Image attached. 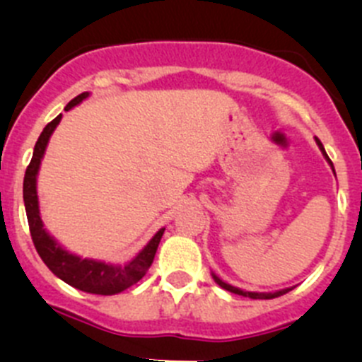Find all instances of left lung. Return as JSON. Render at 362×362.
<instances>
[{
	"label": "left lung",
	"instance_id": "left-lung-1",
	"mask_svg": "<svg viewBox=\"0 0 362 362\" xmlns=\"http://www.w3.org/2000/svg\"><path fill=\"white\" fill-rule=\"evenodd\" d=\"M317 143H318V146H320L322 153H324V156H325V159H327V160H329V164H331V166H332L331 159H329V156H327V153H325V150H324V145H322V143H320V139H317ZM332 171H334V168H332ZM212 276H214V281H216L217 285L221 286V288L228 290V292H231V293H237V296H244V297H249V299H274V297H279V296H283V293H286V292H290V290H293V288H285V290H279V292H274V293H256V292H244V290H240V288H235V286H231V285H228V283H224L223 279H219V278H217L216 274H212Z\"/></svg>",
	"mask_w": 362,
	"mask_h": 362
}]
</instances>
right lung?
Listing matches in <instances>:
<instances>
[{
	"instance_id": "right-lung-1",
	"label": "right lung",
	"mask_w": 362,
	"mask_h": 362,
	"mask_svg": "<svg viewBox=\"0 0 362 362\" xmlns=\"http://www.w3.org/2000/svg\"><path fill=\"white\" fill-rule=\"evenodd\" d=\"M88 92L81 93L76 99L70 100L66 104L65 111L70 107L77 106L83 99H86ZM62 120V115L49 122L42 131L40 138H38L37 145H35L33 157L31 163L28 164L26 175H24L23 184V196H24V206H26L28 224H30L31 240H33L35 249L40 255L42 262L49 267L52 274L58 276L59 279L66 283V285L74 286L77 290H83L86 293H97V296H115L129 286L136 285L143 276L146 274V270L152 265L153 258H156L157 247L163 238L164 228L153 235L152 240L145 245L141 252L136 256L132 262L127 265H107L104 262H95V259H81L79 256L70 255L69 251L56 244L54 238L44 230L42 224L40 214H38V198H37V173L40 168V160L44 157L45 146H47L49 138H51L52 131L56 125Z\"/></svg>"
}]
</instances>
